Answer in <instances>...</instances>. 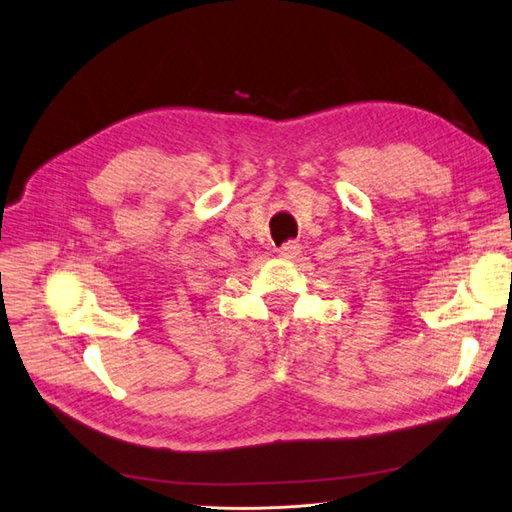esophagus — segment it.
<instances>
[{
  "label": "esophagus",
  "instance_id": "34e87169",
  "mask_svg": "<svg viewBox=\"0 0 512 512\" xmlns=\"http://www.w3.org/2000/svg\"><path fill=\"white\" fill-rule=\"evenodd\" d=\"M277 254H280L284 260H292L301 254V245L297 241H286L280 250H277Z\"/></svg>",
  "mask_w": 512,
  "mask_h": 512
}]
</instances>
